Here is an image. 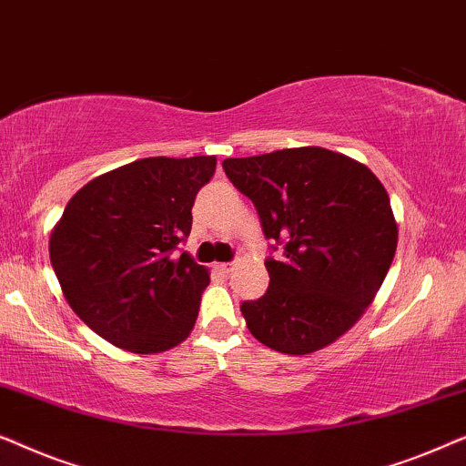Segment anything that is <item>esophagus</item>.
<instances>
[{"instance_id":"esophagus-1","label":"esophagus","mask_w":466,"mask_h":466,"mask_svg":"<svg viewBox=\"0 0 466 466\" xmlns=\"http://www.w3.org/2000/svg\"><path fill=\"white\" fill-rule=\"evenodd\" d=\"M233 267H235L233 263H216V265H214V269H216V271H220V273H231V271H233Z\"/></svg>"}]
</instances>
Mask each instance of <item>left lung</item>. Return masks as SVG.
<instances>
[{
	"label": "left lung",
	"mask_w": 466,
	"mask_h": 466,
	"mask_svg": "<svg viewBox=\"0 0 466 466\" xmlns=\"http://www.w3.org/2000/svg\"><path fill=\"white\" fill-rule=\"evenodd\" d=\"M222 167L254 203L265 238L284 246L282 260H265V295L241 303L250 333L282 354L333 343L378 295L397 252L386 188L362 163L318 146L225 158Z\"/></svg>",
	"instance_id": "obj_1"
}]
</instances>
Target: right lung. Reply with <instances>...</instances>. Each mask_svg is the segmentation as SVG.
<instances>
[{
	"mask_svg": "<svg viewBox=\"0 0 466 466\" xmlns=\"http://www.w3.org/2000/svg\"><path fill=\"white\" fill-rule=\"evenodd\" d=\"M216 157L139 158L95 177L63 209L50 263L76 316L112 346L155 354L187 339L209 273L180 252Z\"/></svg>",
	"mask_w": 466,
	"mask_h": 466,
	"instance_id": "1",
	"label": "right lung"
}]
</instances>
